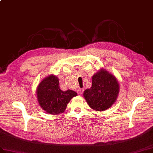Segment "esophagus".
<instances>
[{"instance_id": "esophagus-1", "label": "esophagus", "mask_w": 153, "mask_h": 153, "mask_svg": "<svg viewBox=\"0 0 153 153\" xmlns=\"http://www.w3.org/2000/svg\"><path fill=\"white\" fill-rule=\"evenodd\" d=\"M83 92V89H81V88H79V89L77 90V93H78V94H79V95L82 94Z\"/></svg>"}]
</instances>
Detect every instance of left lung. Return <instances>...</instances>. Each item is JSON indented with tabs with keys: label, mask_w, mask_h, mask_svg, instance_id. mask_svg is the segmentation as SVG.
I'll list each match as a JSON object with an SVG mask.
<instances>
[{
	"label": "left lung",
	"mask_w": 153,
	"mask_h": 153,
	"mask_svg": "<svg viewBox=\"0 0 153 153\" xmlns=\"http://www.w3.org/2000/svg\"><path fill=\"white\" fill-rule=\"evenodd\" d=\"M119 88L115 76L102 68L93 76L92 86L84 91L83 97L92 109L103 111L115 104Z\"/></svg>",
	"instance_id": "1"
}]
</instances>
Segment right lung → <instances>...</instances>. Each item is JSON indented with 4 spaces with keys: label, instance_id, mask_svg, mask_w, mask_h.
<instances>
[{
    "label": "right lung",
    "instance_id": "right-lung-1",
    "mask_svg": "<svg viewBox=\"0 0 153 153\" xmlns=\"http://www.w3.org/2000/svg\"><path fill=\"white\" fill-rule=\"evenodd\" d=\"M59 87L58 77L51 74L44 78L37 87L38 104L49 114L62 113L71 99L77 95L75 91L70 89L63 91Z\"/></svg>",
    "mask_w": 153,
    "mask_h": 153
}]
</instances>
